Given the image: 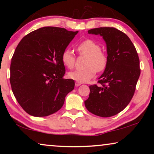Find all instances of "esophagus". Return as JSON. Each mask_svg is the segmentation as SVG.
I'll use <instances>...</instances> for the list:
<instances>
[{"label": "esophagus", "mask_w": 154, "mask_h": 154, "mask_svg": "<svg viewBox=\"0 0 154 154\" xmlns=\"http://www.w3.org/2000/svg\"><path fill=\"white\" fill-rule=\"evenodd\" d=\"M82 83H79V82H75V85L76 86V87H79V86H80L81 85Z\"/></svg>", "instance_id": "1"}]
</instances>
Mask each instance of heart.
Masks as SVG:
<instances>
[{
    "mask_svg": "<svg viewBox=\"0 0 154 154\" xmlns=\"http://www.w3.org/2000/svg\"><path fill=\"white\" fill-rule=\"evenodd\" d=\"M77 50L81 55L87 57L85 66L82 70H75L68 73L71 79L80 83L89 81L95 75L96 71L102 72L108 64V56L101 50V45L92 39H85L77 45ZM62 62L68 69L74 66L75 57L69 48L65 49L62 54Z\"/></svg>",
    "mask_w": 154,
    "mask_h": 154,
    "instance_id": "obj_1",
    "label": "heart"
}]
</instances>
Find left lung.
<instances>
[{
    "label": "left lung",
    "instance_id": "left-lung-1",
    "mask_svg": "<svg viewBox=\"0 0 154 154\" xmlns=\"http://www.w3.org/2000/svg\"><path fill=\"white\" fill-rule=\"evenodd\" d=\"M88 33L100 35L106 42L108 64L99 78L100 85L90 86L86 109L100 117H111L128 106L140 75L135 47L125 33L113 27L92 29Z\"/></svg>",
    "mask_w": 154,
    "mask_h": 154
}]
</instances>
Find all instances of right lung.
<instances>
[{
    "mask_svg": "<svg viewBox=\"0 0 154 154\" xmlns=\"http://www.w3.org/2000/svg\"><path fill=\"white\" fill-rule=\"evenodd\" d=\"M78 32L45 26L25 35L17 46L10 81L17 101L29 115L57 112L74 88L73 80L63 79L66 71L61 57Z\"/></svg>",
    "mask_w": 154,
    "mask_h": 154,
    "instance_id": "right-lung-1",
    "label": "right lung"
}]
</instances>
